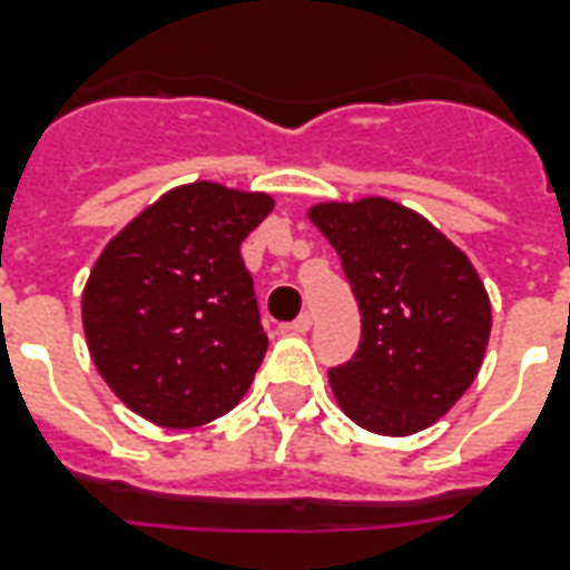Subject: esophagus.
Segmentation results:
<instances>
[{"instance_id": "esophagus-1", "label": "esophagus", "mask_w": 570, "mask_h": 570, "mask_svg": "<svg viewBox=\"0 0 570 570\" xmlns=\"http://www.w3.org/2000/svg\"><path fill=\"white\" fill-rule=\"evenodd\" d=\"M311 325H313L311 313H302L298 320L289 322V331H293V334H307V331H311Z\"/></svg>"}]
</instances>
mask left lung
<instances>
[{"label":"left lung","instance_id":"1","mask_svg":"<svg viewBox=\"0 0 570 570\" xmlns=\"http://www.w3.org/2000/svg\"><path fill=\"white\" fill-rule=\"evenodd\" d=\"M340 254L361 311V346L328 370L348 420L387 438L438 423L479 375L491 298L468 254L390 197L307 209Z\"/></svg>","mask_w":570,"mask_h":570}]
</instances>
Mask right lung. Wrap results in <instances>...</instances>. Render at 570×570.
<instances>
[{
  "label": "right lung",
  "mask_w": 570,
  "mask_h": 570,
  "mask_svg": "<svg viewBox=\"0 0 570 570\" xmlns=\"http://www.w3.org/2000/svg\"><path fill=\"white\" fill-rule=\"evenodd\" d=\"M275 197L197 180L111 236L82 289L97 373L163 429L213 423L248 393L268 337L239 245Z\"/></svg>",
  "instance_id": "right-lung-1"
}]
</instances>
